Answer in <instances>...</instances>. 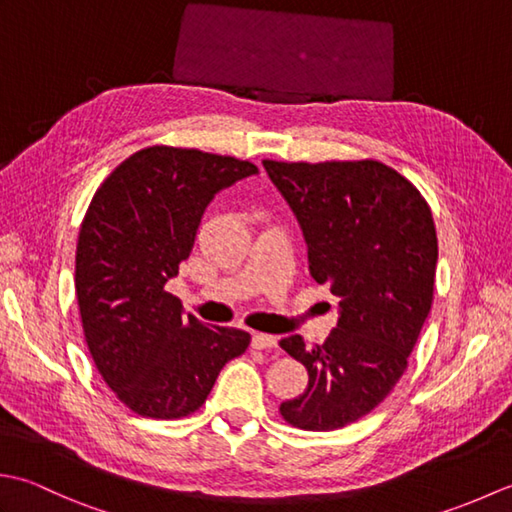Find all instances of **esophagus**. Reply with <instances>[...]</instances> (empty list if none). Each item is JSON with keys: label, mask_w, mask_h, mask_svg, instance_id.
<instances>
[{"label": "esophagus", "mask_w": 512, "mask_h": 512, "mask_svg": "<svg viewBox=\"0 0 512 512\" xmlns=\"http://www.w3.org/2000/svg\"><path fill=\"white\" fill-rule=\"evenodd\" d=\"M253 347H257V350H275L277 339L270 334L257 332V334H253Z\"/></svg>", "instance_id": "34e87169"}]
</instances>
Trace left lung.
Listing matches in <instances>:
<instances>
[{
    "mask_svg": "<svg viewBox=\"0 0 512 512\" xmlns=\"http://www.w3.org/2000/svg\"><path fill=\"white\" fill-rule=\"evenodd\" d=\"M297 215L310 275L339 297L341 317L323 345L281 339L308 369L281 416L306 431H334L378 407L405 374L436 284L438 237L427 200L378 160H264Z\"/></svg>",
    "mask_w": 512,
    "mask_h": 512,
    "instance_id": "1",
    "label": "left lung"
}]
</instances>
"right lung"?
Returning a JSON list of instances; mask_svg holds the SVG:
<instances>
[{
	"instance_id": "add662e5",
	"label": "right lung",
	"mask_w": 512,
	"mask_h": 512,
	"mask_svg": "<svg viewBox=\"0 0 512 512\" xmlns=\"http://www.w3.org/2000/svg\"><path fill=\"white\" fill-rule=\"evenodd\" d=\"M255 173L248 160L156 145L94 193L76 244V299L96 369L138 416H189L246 352L248 332L184 317L165 284L191 255L215 193Z\"/></svg>"
}]
</instances>
